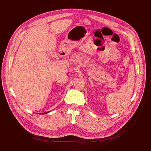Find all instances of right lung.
<instances>
[{
    "mask_svg": "<svg viewBox=\"0 0 151 151\" xmlns=\"http://www.w3.org/2000/svg\"><path fill=\"white\" fill-rule=\"evenodd\" d=\"M48 113V112H47V113H42V114H43H43H45V113Z\"/></svg>",
    "mask_w": 151,
    "mask_h": 151,
    "instance_id": "right-lung-1",
    "label": "right lung"
}]
</instances>
